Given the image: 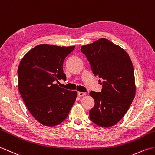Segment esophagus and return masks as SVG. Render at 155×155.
I'll return each instance as SVG.
<instances>
[{
  "mask_svg": "<svg viewBox=\"0 0 155 155\" xmlns=\"http://www.w3.org/2000/svg\"><path fill=\"white\" fill-rule=\"evenodd\" d=\"M85 95H86V93H85V92H78V96H80V97L84 96H85Z\"/></svg>",
  "mask_w": 155,
  "mask_h": 155,
  "instance_id": "1",
  "label": "esophagus"
}]
</instances>
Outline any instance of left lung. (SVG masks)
Returning <instances> with one entry per match:
<instances>
[{
    "mask_svg": "<svg viewBox=\"0 0 155 155\" xmlns=\"http://www.w3.org/2000/svg\"><path fill=\"white\" fill-rule=\"evenodd\" d=\"M81 51L94 76L103 79L101 92H90L95 102L90 119L100 127L113 126L124 116L135 95L131 60L124 49L105 38L82 46Z\"/></svg>",
    "mask_w": 155,
    "mask_h": 155,
    "instance_id": "left-lung-1",
    "label": "left lung"
}]
</instances>
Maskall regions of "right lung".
Returning a JSON list of instances; mask_svg holds the SVG:
<instances>
[{
    "mask_svg": "<svg viewBox=\"0 0 155 155\" xmlns=\"http://www.w3.org/2000/svg\"><path fill=\"white\" fill-rule=\"evenodd\" d=\"M74 48L38 45L24 56L18 66L21 98L33 117L46 126L63 122L76 100L77 92L55 84L60 79L65 81L63 62Z\"/></svg>",
    "mask_w": 155,
    "mask_h": 155,
    "instance_id": "add662e5",
    "label": "right lung"
}]
</instances>
